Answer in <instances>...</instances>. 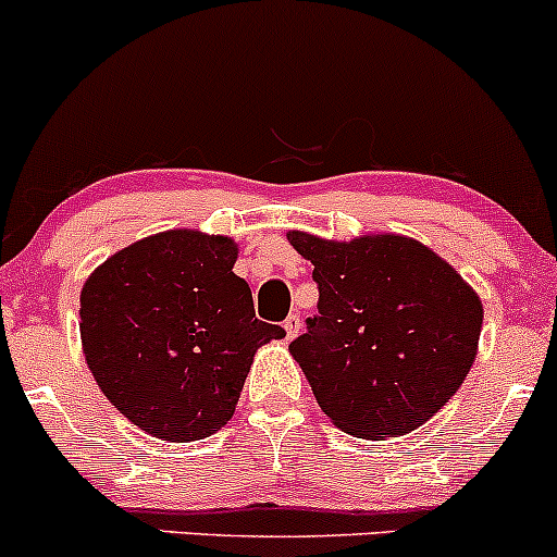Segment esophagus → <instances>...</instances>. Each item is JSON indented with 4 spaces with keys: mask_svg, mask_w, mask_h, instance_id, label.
Wrapping results in <instances>:
<instances>
[{
    "mask_svg": "<svg viewBox=\"0 0 557 557\" xmlns=\"http://www.w3.org/2000/svg\"><path fill=\"white\" fill-rule=\"evenodd\" d=\"M285 338H288V341H293V338H296V335L298 333H301V317H298V314H290L288 317V320H285Z\"/></svg>",
    "mask_w": 557,
    "mask_h": 557,
    "instance_id": "esophagus-1",
    "label": "esophagus"
}]
</instances>
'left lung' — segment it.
<instances>
[{"instance_id":"8db88e82","label":"left lung","mask_w":557,"mask_h":557,"mask_svg":"<svg viewBox=\"0 0 557 557\" xmlns=\"http://www.w3.org/2000/svg\"><path fill=\"white\" fill-rule=\"evenodd\" d=\"M314 264L320 314L290 344L317 405L357 438L405 436L431 420L473 368L484 304L414 237L325 240L290 230Z\"/></svg>"}]
</instances>
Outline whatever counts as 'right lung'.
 <instances>
[{"mask_svg": "<svg viewBox=\"0 0 557 557\" xmlns=\"http://www.w3.org/2000/svg\"><path fill=\"white\" fill-rule=\"evenodd\" d=\"M237 243L166 230L115 250L82 288V348L97 386L163 442H198L232 418L253 354L285 330L256 320L232 272Z\"/></svg>", "mask_w": 557, "mask_h": 557, "instance_id": "obj_1", "label": "right lung"}]
</instances>
